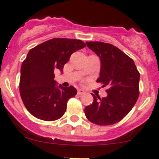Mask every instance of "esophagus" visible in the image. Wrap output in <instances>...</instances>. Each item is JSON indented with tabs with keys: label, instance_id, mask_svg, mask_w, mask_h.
I'll use <instances>...</instances> for the list:
<instances>
[{
	"label": "esophagus",
	"instance_id": "34e87169",
	"mask_svg": "<svg viewBox=\"0 0 159 159\" xmlns=\"http://www.w3.org/2000/svg\"><path fill=\"white\" fill-rule=\"evenodd\" d=\"M85 91H84V90L82 89H78V94L81 95V94H83V93H84Z\"/></svg>",
	"mask_w": 159,
	"mask_h": 159
}]
</instances>
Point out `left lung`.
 Returning a JSON list of instances; mask_svg holds the SVG:
<instances>
[{
	"label": "left lung",
	"mask_w": 159,
	"mask_h": 159,
	"mask_svg": "<svg viewBox=\"0 0 159 159\" xmlns=\"http://www.w3.org/2000/svg\"><path fill=\"white\" fill-rule=\"evenodd\" d=\"M101 61L97 82L108 86L107 96L91 93L93 101L84 108L91 123L107 126L118 123L129 113L138 99L140 75L132 58L116 46L103 42H86Z\"/></svg>",
	"instance_id": "1"
}]
</instances>
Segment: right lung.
<instances>
[{
  "label": "right lung",
  "mask_w": 159,
  "mask_h": 159,
  "mask_svg": "<svg viewBox=\"0 0 159 159\" xmlns=\"http://www.w3.org/2000/svg\"><path fill=\"white\" fill-rule=\"evenodd\" d=\"M86 46L79 39L55 38L30 50L20 68V92L28 111L38 119L53 121L64 115L67 102L75 96L73 86L64 88L54 80L75 51Z\"/></svg>",
  "instance_id": "obj_1"
}]
</instances>
